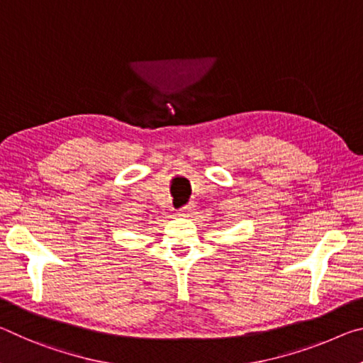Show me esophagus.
I'll return each instance as SVG.
<instances>
[{"instance_id": "esophagus-1", "label": "esophagus", "mask_w": 363, "mask_h": 363, "mask_svg": "<svg viewBox=\"0 0 363 363\" xmlns=\"http://www.w3.org/2000/svg\"><path fill=\"white\" fill-rule=\"evenodd\" d=\"M193 206L188 204V206H183L180 209V216H189V213H193Z\"/></svg>"}]
</instances>
